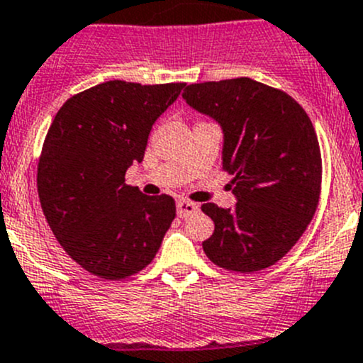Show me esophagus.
<instances>
[{
    "label": "esophagus",
    "mask_w": 363,
    "mask_h": 363,
    "mask_svg": "<svg viewBox=\"0 0 363 363\" xmlns=\"http://www.w3.org/2000/svg\"><path fill=\"white\" fill-rule=\"evenodd\" d=\"M176 208H178V216L179 217H189V216H194L196 212L199 210V206L196 205V203L192 201H187V199H179L178 205H176Z\"/></svg>",
    "instance_id": "34e87169"
}]
</instances>
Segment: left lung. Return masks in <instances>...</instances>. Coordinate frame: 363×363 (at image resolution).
<instances>
[{"mask_svg": "<svg viewBox=\"0 0 363 363\" xmlns=\"http://www.w3.org/2000/svg\"><path fill=\"white\" fill-rule=\"evenodd\" d=\"M184 99L223 126V169L235 208L203 203L216 228L206 257L228 271H262L292 250L315 213L323 160L308 113L287 92L251 78L185 87Z\"/></svg>", "mask_w": 363, "mask_h": 363, "instance_id": "8db88e82", "label": "left lung"}]
</instances>
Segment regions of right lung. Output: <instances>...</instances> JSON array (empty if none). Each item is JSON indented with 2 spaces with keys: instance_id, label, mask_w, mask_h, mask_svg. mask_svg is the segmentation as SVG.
<instances>
[{
  "instance_id": "obj_1",
  "label": "right lung",
  "mask_w": 363,
  "mask_h": 363,
  "mask_svg": "<svg viewBox=\"0 0 363 363\" xmlns=\"http://www.w3.org/2000/svg\"><path fill=\"white\" fill-rule=\"evenodd\" d=\"M184 87L105 82L69 98L48 130L37 165L40 205L65 253L91 274L143 271L176 217L171 196H144L124 174L143 162L151 126Z\"/></svg>"
}]
</instances>
